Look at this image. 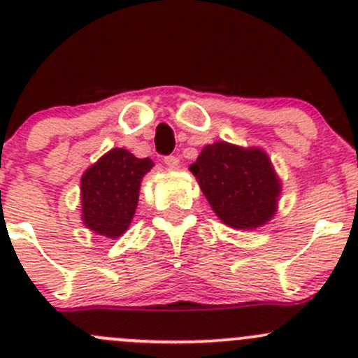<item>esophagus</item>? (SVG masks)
<instances>
[{
	"label": "esophagus",
	"instance_id": "obj_1",
	"mask_svg": "<svg viewBox=\"0 0 358 358\" xmlns=\"http://www.w3.org/2000/svg\"><path fill=\"white\" fill-rule=\"evenodd\" d=\"M164 164L168 166L169 169H178L180 159L176 156H168V157H164Z\"/></svg>",
	"mask_w": 358,
	"mask_h": 358
}]
</instances>
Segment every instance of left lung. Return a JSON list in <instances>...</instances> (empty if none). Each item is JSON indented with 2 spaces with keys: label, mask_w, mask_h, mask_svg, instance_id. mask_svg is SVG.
I'll list each match as a JSON object with an SVG mask.
<instances>
[{
  "label": "left lung",
  "mask_w": 358,
  "mask_h": 358,
  "mask_svg": "<svg viewBox=\"0 0 358 358\" xmlns=\"http://www.w3.org/2000/svg\"><path fill=\"white\" fill-rule=\"evenodd\" d=\"M189 169L215 215L230 229L255 230L275 216L282 182L259 147L215 142Z\"/></svg>",
  "instance_id": "obj_1"
}]
</instances>
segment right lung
Listing matches in <instances>:
<instances>
[{
    "label": "right lung",
    "instance_id": "add662e5",
    "mask_svg": "<svg viewBox=\"0 0 358 358\" xmlns=\"http://www.w3.org/2000/svg\"><path fill=\"white\" fill-rule=\"evenodd\" d=\"M154 162L138 159L126 149H110L81 176V220L96 236L117 239L128 230L140 185Z\"/></svg>",
    "mask_w": 358,
    "mask_h": 358
}]
</instances>
